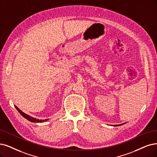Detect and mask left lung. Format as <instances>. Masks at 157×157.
<instances>
[{
	"instance_id": "1",
	"label": "left lung",
	"mask_w": 157,
	"mask_h": 157,
	"mask_svg": "<svg viewBox=\"0 0 157 157\" xmlns=\"http://www.w3.org/2000/svg\"><path fill=\"white\" fill-rule=\"evenodd\" d=\"M125 123H124V124H120V125H116V126H121V125H122V124H124Z\"/></svg>"
}]
</instances>
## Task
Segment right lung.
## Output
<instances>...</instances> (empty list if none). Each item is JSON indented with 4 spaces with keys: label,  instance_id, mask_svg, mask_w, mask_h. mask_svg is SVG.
I'll list each match as a JSON object with an SVG mask.
<instances>
[{
    "label": "right lung",
    "instance_id": "obj_1",
    "mask_svg": "<svg viewBox=\"0 0 157 157\" xmlns=\"http://www.w3.org/2000/svg\"><path fill=\"white\" fill-rule=\"evenodd\" d=\"M15 107L16 108V109H17V111L20 113L21 114V115H22L25 118H26L27 120H28L29 121L31 122H43L44 121H47L48 119H46V120H39V119H36V118H35L32 117H31L26 113H24V112H22L21 110H20L19 109H18L16 105H15Z\"/></svg>",
    "mask_w": 157,
    "mask_h": 157
}]
</instances>
